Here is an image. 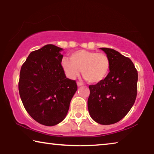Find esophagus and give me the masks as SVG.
Here are the masks:
<instances>
[{"label":"esophagus","instance_id":"34e87169","mask_svg":"<svg viewBox=\"0 0 154 154\" xmlns=\"http://www.w3.org/2000/svg\"><path fill=\"white\" fill-rule=\"evenodd\" d=\"M77 86H82V85H83V83L82 82H77Z\"/></svg>","mask_w":154,"mask_h":154}]
</instances>
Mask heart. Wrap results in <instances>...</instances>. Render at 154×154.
Here are the masks:
<instances>
[{
    "label": "heart",
    "instance_id": "heart-1",
    "mask_svg": "<svg viewBox=\"0 0 154 154\" xmlns=\"http://www.w3.org/2000/svg\"><path fill=\"white\" fill-rule=\"evenodd\" d=\"M61 66L69 79L79 75L81 69L83 77L90 83H98L105 79L110 71L111 62L105 54L81 49L71 54V59L63 58Z\"/></svg>",
    "mask_w": 154,
    "mask_h": 154
}]
</instances>
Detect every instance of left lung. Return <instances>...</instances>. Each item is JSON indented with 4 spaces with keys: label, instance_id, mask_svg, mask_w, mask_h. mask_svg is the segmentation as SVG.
Masks as SVG:
<instances>
[{
    "label": "left lung",
    "instance_id": "obj_1",
    "mask_svg": "<svg viewBox=\"0 0 154 154\" xmlns=\"http://www.w3.org/2000/svg\"><path fill=\"white\" fill-rule=\"evenodd\" d=\"M100 49L110 60V72L103 82L89 85L88 108L93 120L109 125L121 120L133 106L138 72L130 58L113 49Z\"/></svg>",
    "mask_w": 154,
    "mask_h": 154
}]
</instances>
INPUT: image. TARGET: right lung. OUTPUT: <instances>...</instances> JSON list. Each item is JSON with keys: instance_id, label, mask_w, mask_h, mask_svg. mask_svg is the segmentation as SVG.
<instances>
[{"instance_id": "obj_1", "label": "right lung", "mask_w": 154, "mask_h": 154, "mask_svg": "<svg viewBox=\"0 0 154 154\" xmlns=\"http://www.w3.org/2000/svg\"><path fill=\"white\" fill-rule=\"evenodd\" d=\"M62 49L49 44L28 56L20 70L18 83L23 105L38 123L51 126L65 118L77 90L61 66Z\"/></svg>"}]
</instances>
